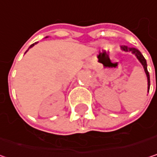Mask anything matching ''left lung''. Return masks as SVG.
Masks as SVG:
<instances>
[{"mask_svg": "<svg viewBox=\"0 0 157 157\" xmlns=\"http://www.w3.org/2000/svg\"><path fill=\"white\" fill-rule=\"evenodd\" d=\"M121 48H122V50H123V51H124V52H131L132 53H134V54L137 57V59L139 60V62L141 63L142 65L144 66V72H145V74H146V77H147L148 91H149V88H150V76H149V73H148V71H147V64H146V61H145L144 57L143 56V54L140 52V51H138V50H137V49H136V48L128 47V46H125V45L122 46Z\"/></svg>", "mask_w": 157, "mask_h": 157, "instance_id": "8db88e82", "label": "left lung"}]
</instances>
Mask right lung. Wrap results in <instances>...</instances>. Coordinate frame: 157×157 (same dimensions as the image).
Segmentation results:
<instances>
[{
	"instance_id": "add662e5",
	"label": "right lung",
	"mask_w": 157,
	"mask_h": 157,
	"mask_svg": "<svg viewBox=\"0 0 157 157\" xmlns=\"http://www.w3.org/2000/svg\"><path fill=\"white\" fill-rule=\"evenodd\" d=\"M34 44H36V43H35V44H32V45H31V46H30V47H29V48H31V47H33V46H34Z\"/></svg>"
}]
</instances>
